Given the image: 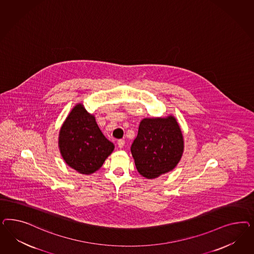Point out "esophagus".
<instances>
[{"mask_svg": "<svg viewBox=\"0 0 254 254\" xmlns=\"http://www.w3.org/2000/svg\"><path fill=\"white\" fill-rule=\"evenodd\" d=\"M117 145H118L119 148H123L124 145H125V140L124 139H118Z\"/></svg>", "mask_w": 254, "mask_h": 254, "instance_id": "34e87169", "label": "esophagus"}]
</instances>
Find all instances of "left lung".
<instances>
[{"label":"left lung","instance_id":"8db88e82","mask_svg":"<svg viewBox=\"0 0 254 254\" xmlns=\"http://www.w3.org/2000/svg\"><path fill=\"white\" fill-rule=\"evenodd\" d=\"M184 147L183 133L174 116L144 118L131 145V154L138 173L154 179L177 166Z\"/></svg>","mask_w":254,"mask_h":254}]
</instances>
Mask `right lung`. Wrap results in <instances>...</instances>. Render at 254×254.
Instances as JSON below:
<instances>
[{"label":"right lung","instance_id":"right-lung-1","mask_svg":"<svg viewBox=\"0 0 254 254\" xmlns=\"http://www.w3.org/2000/svg\"><path fill=\"white\" fill-rule=\"evenodd\" d=\"M59 146L67 165L86 175L100 169L115 149L114 143L100 131L94 116L80 103L62 125Z\"/></svg>","mask_w":254,"mask_h":254}]
</instances>
